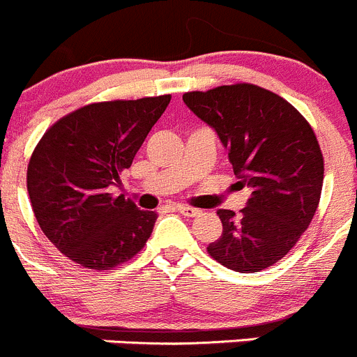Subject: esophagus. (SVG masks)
I'll return each mask as SVG.
<instances>
[{"mask_svg": "<svg viewBox=\"0 0 357 357\" xmlns=\"http://www.w3.org/2000/svg\"><path fill=\"white\" fill-rule=\"evenodd\" d=\"M178 209L179 213H181V215H185V216H190V218H192V216H197L199 213V209H195V208H190V206H178Z\"/></svg>", "mask_w": 357, "mask_h": 357, "instance_id": "esophagus-1", "label": "esophagus"}]
</instances>
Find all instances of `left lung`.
<instances>
[{"label": "left lung", "instance_id": "left-lung-1", "mask_svg": "<svg viewBox=\"0 0 357 357\" xmlns=\"http://www.w3.org/2000/svg\"><path fill=\"white\" fill-rule=\"evenodd\" d=\"M186 107L218 133L236 188H248L239 213L218 209L224 231L208 254L229 269L261 271L285 257L321 201L324 158L314 130L287 100L255 84L183 95Z\"/></svg>", "mask_w": 357, "mask_h": 357}]
</instances>
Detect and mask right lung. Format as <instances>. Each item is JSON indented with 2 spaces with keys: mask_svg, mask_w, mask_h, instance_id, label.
Instances as JSON below:
<instances>
[{
  "mask_svg": "<svg viewBox=\"0 0 357 357\" xmlns=\"http://www.w3.org/2000/svg\"><path fill=\"white\" fill-rule=\"evenodd\" d=\"M171 95L89 103L56 121L28 163V194L40 229L70 261L111 269L144 248L156 222L112 195Z\"/></svg>",
  "mask_w": 357,
  "mask_h": 357,
  "instance_id": "right-lung-1",
  "label": "right lung"
}]
</instances>
